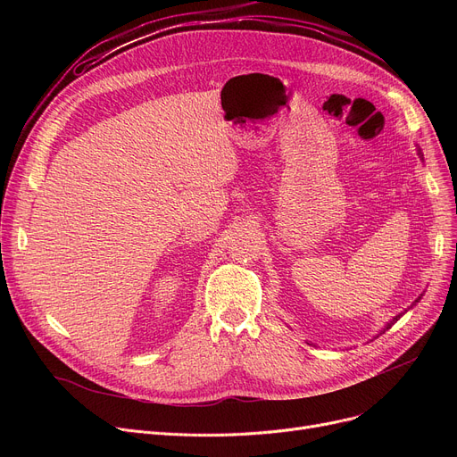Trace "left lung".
Masks as SVG:
<instances>
[{
	"label": "left lung",
	"mask_w": 457,
	"mask_h": 457,
	"mask_svg": "<svg viewBox=\"0 0 457 457\" xmlns=\"http://www.w3.org/2000/svg\"><path fill=\"white\" fill-rule=\"evenodd\" d=\"M417 302H419V300H417ZM400 317H402V315H398V317H395V319H393V320H391V322H389V324H387V326H386V329H383V331H387V329H391V328H393V324H395V322H396V320H398V319H400Z\"/></svg>",
	"instance_id": "8db88e82"
}]
</instances>
